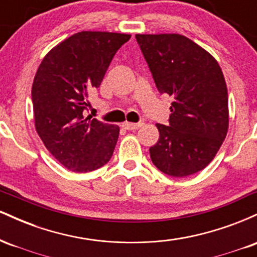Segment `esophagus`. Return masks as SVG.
<instances>
[{"instance_id": "esophagus-1", "label": "esophagus", "mask_w": 257, "mask_h": 257, "mask_svg": "<svg viewBox=\"0 0 257 257\" xmlns=\"http://www.w3.org/2000/svg\"><path fill=\"white\" fill-rule=\"evenodd\" d=\"M143 125V123H129V122H125L123 123L122 126L126 131H135V129H139L140 126Z\"/></svg>"}]
</instances>
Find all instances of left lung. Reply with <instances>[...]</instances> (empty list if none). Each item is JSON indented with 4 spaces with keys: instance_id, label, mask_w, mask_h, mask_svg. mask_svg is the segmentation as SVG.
Returning a JSON list of instances; mask_svg holds the SVG:
<instances>
[{
    "instance_id": "left-lung-1",
    "label": "left lung",
    "mask_w": 257,
    "mask_h": 257,
    "mask_svg": "<svg viewBox=\"0 0 257 257\" xmlns=\"http://www.w3.org/2000/svg\"><path fill=\"white\" fill-rule=\"evenodd\" d=\"M161 94L173 96L169 124H157L152 163L167 175L200 172L215 157L228 129V94L215 59L176 34L135 35Z\"/></svg>"
}]
</instances>
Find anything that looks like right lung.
<instances>
[{"mask_svg":"<svg viewBox=\"0 0 257 257\" xmlns=\"http://www.w3.org/2000/svg\"><path fill=\"white\" fill-rule=\"evenodd\" d=\"M131 35L82 31L52 49L38 67L31 99L36 131L66 169L87 173L105 166L118 125L85 117L90 90L99 88L116 52Z\"/></svg>","mask_w":257,"mask_h":257,"instance_id":"obj_1","label":"right lung"}]
</instances>
